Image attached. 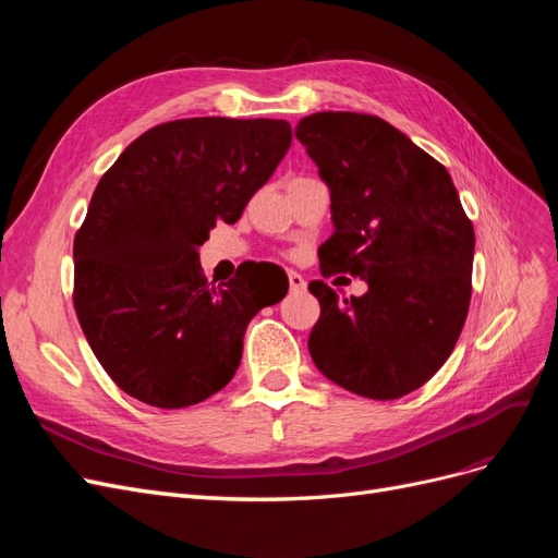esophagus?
Here are the masks:
<instances>
[{"mask_svg":"<svg viewBox=\"0 0 558 558\" xmlns=\"http://www.w3.org/2000/svg\"><path fill=\"white\" fill-rule=\"evenodd\" d=\"M289 283H291V291H305L307 289V281H305V277L302 275H298V272H289Z\"/></svg>","mask_w":558,"mask_h":558,"instance_id":"obj_1","label":"esophagus"}]
</instances>
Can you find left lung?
<instances>
[{"label": "left lung", "mask_w": 558, "mask_h": 558, "mask_svg": "<svg viewBox=\"0 0 558 558\" xmlns=\"http://www.w3.org/2000/svg\"><path fill=\"white\" fill-rule=\"evenodd\" d=\"M295 137L330 191L320 275L349 272L361 298L312 281L314 365L347 391L396 400L445 365L470 305L475 230L445 167L377 116L320 111Z\"/></svg>", "instance_id": "obj_1"}]
</instances>
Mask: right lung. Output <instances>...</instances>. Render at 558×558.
Segmentation results:
<instances>
[{
  "instance_id": "add662e5",
  "label": "right lung",
  "mask_w": 558,
  "mask_h": 558,
  "mask_svg": "<svg viewBox=\"0 0 558 558\" xmlns=\"http://www.w3.org/2000/svg\"><path fill=\"white\" fill-rule=\"evenodd\" d=\"M291 140L272 118H183L144 132L99 179L74 238V307L128 396L179 410L238 373L248 320L279 289L248 269L209 286L199 246L218 221H240Z\"/></svg>"
}]
</instances>
